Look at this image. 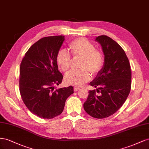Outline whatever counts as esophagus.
I'll list each match as a JSON object with an SVG mask.
<instances>
[{
  "mask_svg": "<svg viewBox=\"0 0 149 149\" xmlns=\"http://www.w3.org/2000/svg\"><path fill=\"white\" fill-rule=\"evenodd\" d=\"M80 90V88H79V87H74V91H79Z\"/></svg>",
  "mask_w": 149,
  "mask_h": 149,
  "instance_id": "1",
  "label": "esophagus"
}]
</instances>
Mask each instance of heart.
Here are the masks:
<instances>
[{"label":"heart","mask_w":149,"mask_h":149,"mask_svg":"<svg viewBox=\"0 0 149 149\" xmlns=\"http://www.w3.org/2000/svg\"><path fill=\"white\" fill-rule=\"evenodd\" d=\"M69 49L74 57H82L80 62L81 69L69 72L65 77L67 84L80 87L89 81L91 77L90 72L97 74L102 69L104 57L102 52L95 49V46L86 38H78L70 42ZM56 62L63 72L69 70L71 64V57L67 50L61 49L56 55Z\"/></svg>","instance_id":"b5f03b06"}]
</instances>
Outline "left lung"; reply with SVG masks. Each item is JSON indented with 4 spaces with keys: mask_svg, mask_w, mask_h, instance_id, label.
Instances as JSON below:
<instances>
[{
    "mask_svg": "<svg viewBox=\"0 0 149 149\" xmlns=\"http://www.w3.org/2000/svg\"><path fill=\"white\" fill-rule=\"evenodd\" d=\"M102 47L104 64L96 77L90 82L97 88L90 91L84 109L93 118H104L112 116L124 104L131 88L130 65L125 51L107 36L96 37Z\"/></svg>",
    "mask_w": 149,
    "mask_h": 149,
    "instance_id": "obj_1",
    "label": "left lung"
}]
</instances>
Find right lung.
I'll list each match as a JSON object with an SVG mask.
<instances>
[{
  "label": "right lung",
  "mask_w": 149,
  "mask_h": 149,
  "mask_svg": "<svg viewBox=\"0 0 149 149\" xmlns=\"http://www.w3.org/2000/svg\"><path fill=\"white\" fill-rule=\"evenodd\" d=\"M63 36L42 38L25 53L20 67L19 89L27 109L45 119L60 115L65 101L74 93L72 86L54 90L62 82L56 55L64 41Z\"/></svg>",
  "instance_id": "1"
}]
</instances>
